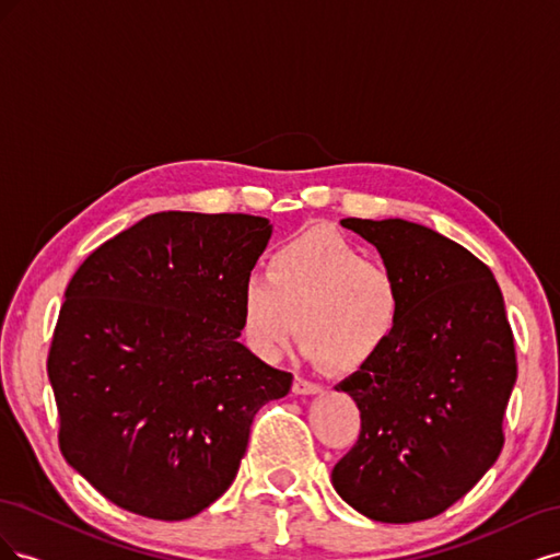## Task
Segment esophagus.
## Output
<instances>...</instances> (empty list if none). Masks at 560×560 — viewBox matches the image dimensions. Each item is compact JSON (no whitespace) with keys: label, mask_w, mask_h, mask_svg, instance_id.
<instances>
[{"label":"esophagus","mask_w":560,"mask_h":560,"mask_svg":"<svg viewBox=\"0 0 560 560\" xmlns=\"http://www.w3.org/2000/svg\"><path fill=\"white\" fill-rule=\"evenodd\" d=\"M292 389H294V395H315V393H319L322 387H319L317 383L308 381V378H301V376H296V378H294Z\"/></svg>","instance_id":"obj_1"}]
</instances>
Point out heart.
I'll use <instances>...</instances> for the list:
<instances>
[{"instance_id": "b5f03b06", "label": "heart", "mask_w": 560, "mask_h": 560, "mask_svg": "<svg viewBox=\"0 0 560 560\" xmlns=\"http://www.w3.org/2000/svg\"><path fill=\"white\" fill-rule=\"evenodd\" d=\"M404 282L387 261L338 231L313 226L268 254L266 276L241 290V336L257 358L273 362L296 331L303 358L354 371L393 341L404 317Z\"/></svg>"}]
</instances>
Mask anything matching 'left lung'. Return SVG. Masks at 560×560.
Segmentation results:
<instances>
[{
	"instance_id": "obj_1",
	"label": "left lung",
	"mask_w": 560,
	"mask_h": 560,
	"mask_svg": "<svg viewBox=\"0 0 560 560\" xmlns=\"http://www.w3.org/2000/svg\"><path fill=\"white\" fill-rule=\"evenodd\" d=\"M404 282L393 341L336 385L360 409L354 446L331 469L352 510L381 523L446 512L493 467L516 383V350L490 268L404 219H341Z\"/></svg>"
}]
</instances>
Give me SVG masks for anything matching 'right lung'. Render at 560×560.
Wrapping results in <instances>:
<instances>
[{"instance_id": "1", "label": "right lung", "mask_w": 560, "mask_h": 560, "mask_svg": "<svg viewBox=\"0 0 560 560\" xmlns=\"http://www.w3.org/2000/svg\"><path fill=\"white\" fill-rule=\"evenodd\" d=\"M273 226L252 214L156 212L67 284L48 381L65 460L109 502L191 518L233 483L252 420L292 374L241 341V290Z\"/></svg>"}]
</instances>
